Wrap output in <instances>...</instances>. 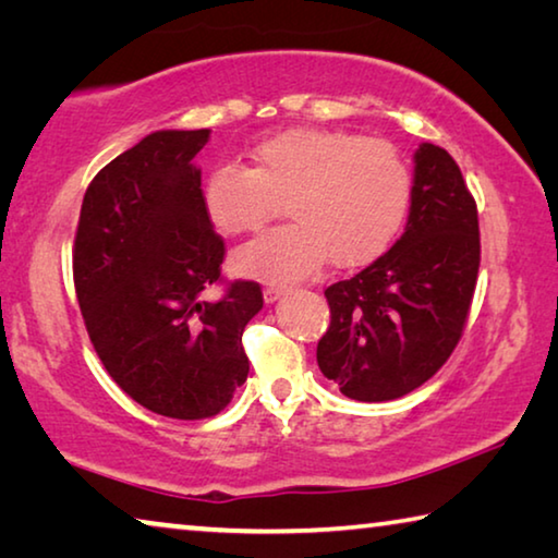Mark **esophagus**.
Listing matches in <instances>:
<instances>
[{"instance_id":"1","label":"esophagus","mask_w":558,"mask_h":558,"mask_svg":"<svg viewBox=\"0 0 558 558\" xmlns=\"http://www.w3.org/2000/svg\"><path fill=\"white\" fill-rule=\"evenodd\" d=\"M286 292H288L286 286H278V282H268V286L263 288V300L276 302V300H280L282 295H286Z\"/></svg>"}]
</instances>
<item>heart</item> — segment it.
I'll return each instance as SVG.
<instances>
[{"label":"heart","instance_id":"b5f03b06","mask_svg":"<svg viewBox=\"0 0 558 558\" xmlns=\"http://www.w3.org/2000/svg\"><path fill=\"white\" fill-rule=\"evenodd\" d=\"M251 165L216 167L202 189L204 211L226 235L253 233L286 202L292 223L235 253L241 276L292 280L332 260L359 268L379 258L411 204V169L384 140L342 130L292 128L260 140Z\"/></svg>","mask_w":558,"mask_h":558}]
</instances>
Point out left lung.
I'll return each mask as SVG.
<instances>
[{
  "instance_id": "8db88e82",
  "label": "left lung",
  "mask_w": 558,
  "mask_h": 558,
  "mask_svg": "<svg viewBox=\"0 0 558 558\" xmlns=\"http://www.w3.org/2000/svg\"><path fill=\"white\" fill-rule=\"evenodd\" d=\"M405 231L384 256L325 290L317 364L347 399L379 403L418 389L448 362L480 268L477 206L446 149L413 155Z\"/></svg>"
}]
</instances>
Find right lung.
Wrapping results in <instances>:
<instances>
[{
  "mask_svg": "<svg viewBox=\"0 0 558 558\" xmlns=\"http://www.w3.org/2000/svg\"><path fill=\"white\" fill-rule=\"evenodd\" d=\"M209 130H157L93 179L73 245L75 295L102 366L153 413L199 421L248 376L241 337L260 286L229 282L226 245L202 202L194 157Z\"/></svg>",
  "mask_w": 558,
  "mask_h": 558,
  "instance_id": "obj_1",
  "label": "right lung"
}]
</instances>
